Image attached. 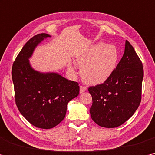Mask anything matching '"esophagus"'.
<instances>
[{
  "instance_id": "esophagus-1",
  "label": "esophagus",
  "mask_w": 155,
  "mask_h": 155,
  "mask_svg": "<svg viewBox=\"0 0 155 155\" xmlns=\"http://www.w3.org/2000/svg\"><path fill=\"white\" fill-rule=\"evenodd\" d=\"M87 87H84V86H80V93L82 94V93L84 92L85 91H87Z\"/></svg>"
}]
</instances>
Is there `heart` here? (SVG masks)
<instances>
[{"instance_id": "heart-1", "label": "heart", "mask_w": 155, "mask_h": 155, "mask_svg": "<svg viewBox=\"0 0 155 155\" xmlns=\"http://www.w3.org/2000/svg\"><path fill=\"white\" fill-rule=\"evenodd\" d=\"M119 58L118 48L113 44L97 43L81 52L75 61L80 67L81 75L87 84L96 85L107 80L115 71ZM68 69L75 73L70 64Z\"/></svg>"}]
</instances>
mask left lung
Segmentation results:
<instances>
[{"label": "left lung", "instance_id": "obj_1", "mask_svg": "<svg viewBox=\"0 0 155 155\" xmlns=\"http://www.w3.org/2000/svg\"><path fill=\"white\" fill-rule=\"evenodd\" d=\"M143 78L141 61L126 40L124 54L111 77L89 88L93 101L92 120L101 127L114 128L132 117L141 101Z\"/></svg>", "mask_w": 155, "mask_h": 155}]
</instances>
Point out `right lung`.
I'll return each instance as SVG.
<instances>
[{
  "label": "right lung",
  "mask_w": 155,
  "mask_h": 155,
  "mask_svg": "<svg viewBox=\"0 0 155 155\" xmlns=\"http://www.w3.org/2000/svg\"><path fill=\"white\" fill-rule=\"evenodd\" d=\"M51 36L38 34L16 57L12 69L16 106L26 120L41 129H51L64 120L67 104L79 95L78 83L59 73L35 70L29 59L38 44Z\"/></svg>",
  "instance_id": "add662e5"
}]
</instances>
